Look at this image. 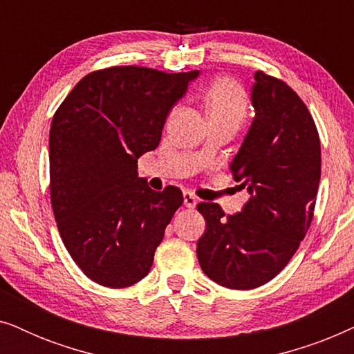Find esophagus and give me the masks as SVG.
<instances>
[{"label":"esophagus","mask_w":354,"mask_h":354,"mask_svg":"<svg viewBox=\"0 0 354 354\" xmlns=\"http://www.w3.org/2000/svg\"><path fill=\"white\" fill-rule=\"evenodd\" d=\"M196 196L193 195L192 192H183V205H185L187 207H190V209H193V207L196 206Z\"/></svg>","instance_id":"obj_1"}]
</instances>
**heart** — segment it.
I'll list each match as a JSON object with an SVG mask.
<instances>
[{"label":"heart","mask_w":354,"mask_h":354,"mask_svg":"<svg viewBox=\"0 0 354 354\" xmlns=\"http://www.w3.org/2000/svg\"><path fill=\"white\" fill-rule=\"evenodd\" d=\"M206 108L212 122H234L240 125L248 114L245 90L229 77H219L206 91Z\"/></svg>","instance_id":"b5f03b06"}]
</instances>
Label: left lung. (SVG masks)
<instances>
[{
	"instance_id": "1",
	"label": "left lung",
	"mask_w": 354,
	"mask_h": 354,
	"mask_svg": "<svg viewBox=\"0 0 354 354\" xmlns=\"http://www.w3.org/2000/svg\"><path fill=\"white\" fill-rule=\"evenodd\" d=\"M256 118L230 172L251 198L227 216L200 203L206 221L196 254L207 277L232 290L272 280L297 253L314 216L321 180V140L306 104L277 77L254 74Z\"/></svg>"
}]
</instances>
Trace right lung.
I'll return each mask as SVG.
<instances>
[{
  "label": "right lung",
  "mask_w": 354,
  "mask_h": 354,
  "mask_svg": "<svg viewBox=\"0 0 354 354\" xmlns=\"http://www.w3.org/2000/svg\"><path fill=\"white\" fill-rule=\"evenodd\" d=\"M198 71L113 66L86 74L53 115L50 198L57 230L86 277L125 288L147 277L180 188L154 192L138 158L156 149L169 111Z\"/></svg>",
  "instance_id": "obj_1"
}]
</instances>
